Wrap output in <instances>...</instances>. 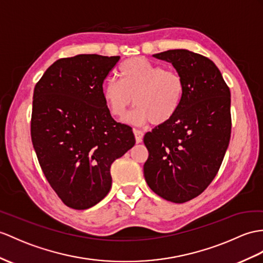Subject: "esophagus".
<instances>
[{
    "instance_id": "34e87169",
    "label": "esophagus",
    "mask_w": 263,
    "mask_h": 263,
    "mask_svg": "<svg viewBox=\"0 0 263 263\" xmlns=\"http://www.w3.org/2000/svg\"><path fill=\"white\" fill-rule=\"evenodd\" d=\"M133 132H134V135H135L136 143H137V144L142 143V140H143V135H144V134H143L142 132H140V130H138V129H134Z\"/></svg>"
}]
</instances>
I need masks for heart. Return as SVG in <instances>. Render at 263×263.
<instances>
[{
    "instance_id": "b5f03b06",
    "label": "heart",
    "mask_w": 263,
    "mask_h": 263,
    "mask_svg": "<svg viewBox=\"0 0 263 263\" xmlns=\"http://www.w3.org/2000/svg\"><path fill=\"white\" fill-rule=\"evenodd\" d=\"M118 76L119 82L109 80L102 88V98L112 116L123 118L135 104L137 108L127 117L128 123L159 125L168 121L181 107L185 86L176 70L133 58L121 63Z\"/></svg>"
}]
</instances>
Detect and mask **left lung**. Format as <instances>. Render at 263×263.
<instances>
[{"mask_svg":"<svg viewBox=\"0 0 263 263\" xmlns=\"http://www.w3.org/2000/svg\"><path fill=\"white\" fill-rule=\"evenodd\" d=\"M154 58L172 63L184 80L177 112L144 137V176L157 195L184 203L200 195L220 170L231 137V93L209 58L185 49Z\"/></svg>","mask_w":263,"mask_h":263,"instance_id":"left-lung-1","label":"left lung"}]
</instances>
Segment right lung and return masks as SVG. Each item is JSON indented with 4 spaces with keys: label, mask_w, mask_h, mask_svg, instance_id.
Segmentation results:
<instances>
[{
    "label": "right lung",
    "mask_w": 263,
    "mask_h": 263,
    "mask_svg": "<svg viewBox=\"0 0 263 263\" xmlns=\"http://www.w3.org/2000/svg\"><path fill=\"white\" fill-rule=\"evenodd\" d=\"M120 57L78 54L51 65L33 92L31 138L51 187L67 206L86 210L111 187L110 166L135 145L116 123L102 83Z\"/></svg>",
    "instance_id": "add662e5"
}]
</instances>
